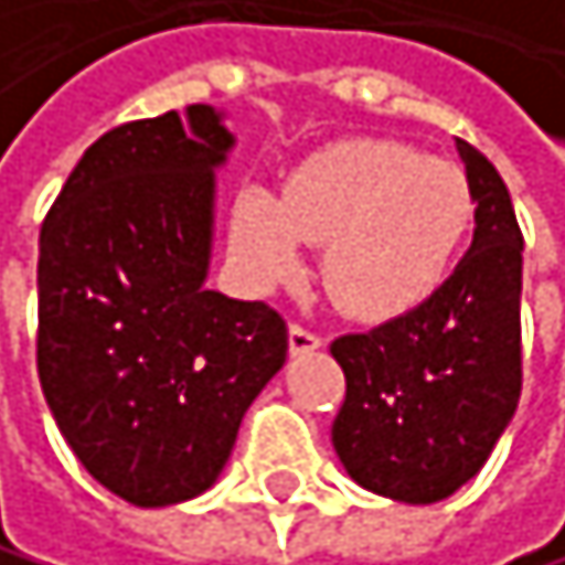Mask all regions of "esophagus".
<instances>
[{
  "instance_id": "esophagus-1",
  "label": "esophagus",
  "mask_w": 565,
  "mask_h": 565,
  "mask_svg": "<svg viewBox=\"0 0 565 565\" xmlns=\"http://www.w3.org/2000/svg\"><path fill=\"white\" fill-rule=\"evenodd\" d=\"M288 343H291V354H312V351H319V347H322V337L312 333L309 326L295 322L291 333H288Z\"/></svg>"
}]
</instances>
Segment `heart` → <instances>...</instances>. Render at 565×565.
<instances>
[{"label": "heart", "instance_id": "1", "mask_svg": "<svg viewBox=\"0 0 565 565\" xmlns=\"http://www.w3.org/2000/svg\"><path fill=\"white\" fill-rule=\"evenodd\" d=\"M472 218L461 166L354 138L309 156L280 194L246 190L232 207V246L256 285H280L306 267V243H326L322 285L337 306L388 322L448 285Z\"/></svg>", "mask_w": 565, "mask_h": 565}]
</instances>
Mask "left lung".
Instances as JSON below:
<instances>
[{"mask_svg": "<svg viewBox=\"0 0 565 565\" xmlns=\"http://www.w3.org/2000/svg\"><path fill=\"white\" fill-rule=\"evenodd\" d=\"M476 232L424 309L333 340L347 396L333 448L358 487L437 503L487 466L521 396V228L493 162L455 141Z\"/></svg>", "mask_w": 565, "mask_h": 565, "instance_id": "1", "label": "left lung"}]
</instances>
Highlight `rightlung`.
I'll return each instance as SVG.
<instances>
[{"label":"right lung","instance_id":"right-lung-1","mask_svg":"<svg viewBox=\"0 0 565 565\" xmlns=\"http://www.w3.org/2000/svg\"><path fill=\"white\" fill-rule=\"evenodd\" d=\"M225 114L120 124L72 169L38 259V375L83 469L135 507L214 487L249 403L285 367L264 301L204 288Z\"/></svg>","mask_w":565,"mask_h":565}]
</instances>
